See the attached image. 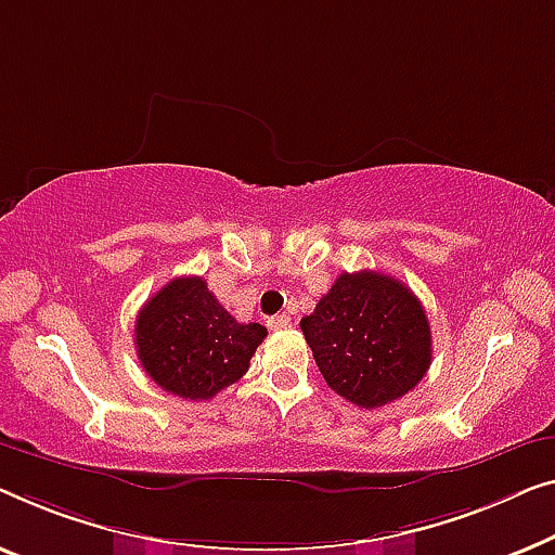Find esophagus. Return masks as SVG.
I'll return each mask as SVG.
<instances>
[{"label": "esophagus", "instance_id": "1", "mask_svg": "<svg viewBox=\"0 0 555 555\" xmlns=\"http://www.w3.org/2000/svg\"><path fill=\"white\" fill-rule=\"evenodd\" d=\"M269 330H274V332H281V330H288V326H292V317L288 314H276V317H269Z\"/></svg>", "mask_w": 555, "mask_h": 555}]
</instances>
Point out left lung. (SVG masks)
<instances>
[{
  "label": "left lung",
  "instance_id": "8db88e82",
  "mask_svg": "<svg viewBox=\"0 0 555 555\" xmlns=\"http://www.w3.org/2000/svg\"><path fill=\"white\" fill-rule=\"evenodd\" d=\"M319 372L357 408H382L415 389L433 359L423 304L379 271L341 274L301 319Z\"/></svg>",
  "mask_w": 555,
  "mask_h": 555
}]
</instances>
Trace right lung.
<instances>
[{
	"mask_svg": "<svg viewBox=\"0 0 555 555\" xmlns=\"http://www.w3.org/2000/svg\"><path fill=\"white\" fill-rule=\"evenodd\" d=\"M267 326L238 324L201 276H181L135 319L138 359L155 385L183 400H210L238 382Z\"/></svg>",
	"mask_w": 555,
	"mask_h": 555,
	"instance_id": "1",
	"label": "right lung"
}]
</instances>
